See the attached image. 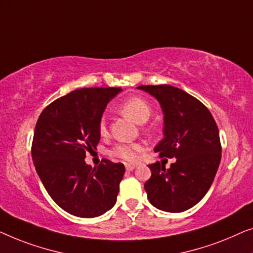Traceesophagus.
Masks as SVG:
<instances>
[{
    "mask_svg": "<svg viewBox=\"0 0 253 253\" xmlns=\"http://www.w3.org/2000/svg\"><path fill=\"white\" fill-rule=\"evenodd\" d=\"M125 167H126V169L128 170V172H130V170H133L135 169V165H134V164H126Z\"/></svg>",
    "mask_w": 253,
    "mask_h": 253,
    "instance_id": "34e87169",
    "label": "esophagus"
}]
</instances>
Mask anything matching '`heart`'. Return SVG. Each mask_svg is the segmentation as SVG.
I'll use <instances>...</instances> for the list:
<instances>
[{
    "mask_svg": "<svg viewBox=\"0 0 253 253\" xmlns=\"http://www.w3.org/2000/svg\"><path fill=\"white\" fill-rule=\"evenodd\" d=\"M120 110L123 113L129 117L138 124H143L149 119L151 115V108L149 103L144 98L138 97V96H131L125 99L120 104ZM98 133L104 136L108 134V125H106L105 118H101L98 123ZM143 147L140 143H120L117 144L112 149L111 155L113 157L120 158L125 162H135L137 159V155Z\"/></svg>",
    "mask_w": 253,
    "mask_h": 253,
    "instance_id": "heart-1",
    "label": "heart"
}]
</instances>
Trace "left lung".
<instances>
[{
    "label": "left lung",
    "mask_w": 253,
    "mask_h": 253,
    "mask_svg": "<svg viewBox=\"0 0 253 253\" xmlns=\"http://www.w3.org/2000/svg\"><path fill=\"white\" fill-rule=\"evenodd\" d=\"M161 103L165 137L155 148L159 157L176 158L169 169L161 163L149 165L151 177L144 183L148 199L166 212H183L205 196L221 161L216 123L196 97L169 86H140Z\"/></svg>",
    "instance_id": "1"
}]
</instances>
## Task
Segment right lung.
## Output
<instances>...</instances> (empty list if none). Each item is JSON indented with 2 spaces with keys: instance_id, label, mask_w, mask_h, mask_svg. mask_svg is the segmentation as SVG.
Listing matches in <instances>:
<instances>
[{
  "instance_id": "right-lung-1",
  "label": "right lung",
  "mask_w": 253,
  "mask_h": 253,
  "mask_svg": "<svg viewBox=\"0 0 253 253\" xmlns=\"http://www.w3.org/2000/svg\"><path fill=\"white\" fill-rule=\"evenodd\" d=\"M119 91V87L73 90L39 117L32 142L35 169L50 197L70 214L94 218L116 204L124 164L104 158L92 169L84 158L97 147L103 111Z\"/></svg>"
}]
</instances>
